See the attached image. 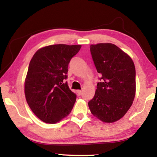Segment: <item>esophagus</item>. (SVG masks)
I'll return each mask as SVG.
<instances>
[{
    "mask_svg": "<svg viewBox=\"0 0 157 157\" xmlns=\"http://www.w3.org/2000/svg\"><path fill=\"white\" fill-rule=\"evenodd\" d=\"M77 93H78V94L79 95H80L82 94V90H78V91H77Z\"/></svg>",
    "mask_w": 157,
    "mask_h": 157,
    "instance_id": "1",
    "label": "esophagus"
}]
</instances>
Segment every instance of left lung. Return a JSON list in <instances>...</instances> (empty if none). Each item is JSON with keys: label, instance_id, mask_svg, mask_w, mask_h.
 Listing matches in <instances>:
<instances>
[{"label": "left lung", "instance_id": "obj_1", "mask_svg": "<svg viewBox=\"0 0 157 157\" xmlns=\"http://www.w3.org/2000/svg\"><path fill=\"white\" fill-rule=\"evenodd\" d=\"M98 73L102 76L88 105L91 113L104 123L120 120L131 107L136 94V70L132 58L112 44L90 46Z\"/></svg>", "mask_w": 157, "mask_h": 157}]
</instances>
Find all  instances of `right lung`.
Segmentation results:
<instances>
[{
	"mask_svg": "<svg viewBox=\"0 0 157 157\" xmlns=\"http://www.w3.org/2000/svg\"><path fill=\"white\" fill-rule=\"evenodd\" d=\"M81 45L56 44L39 49L30 62L25 95L33 112L44 123H56L72 110L76 95L67 82L68 66Z\"/></svg>",
	"mask_w": 157,
	"mask_h": 157,
	"instance_id": "right-lung-1",
	"label": "right lung"
}]
</instances>
